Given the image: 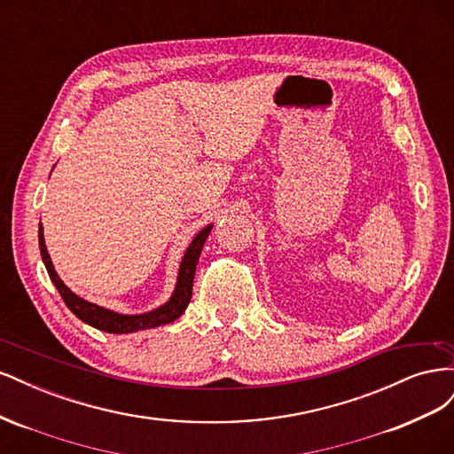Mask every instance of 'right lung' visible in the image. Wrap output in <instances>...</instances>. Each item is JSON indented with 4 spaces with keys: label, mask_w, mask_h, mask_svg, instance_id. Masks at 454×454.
<instances>
[{
    "label": "right lung",
    "mask_w": 454,
    "mask_h": 454,
    "mask_svg": "<svg viewBox=\"0 0 454 454\" xmlns=\"http://www.w3.org/2000/svg\"><path fill=\"white\" fill-rule=\"evenodd\" d=\"M212 227L214 225H206L204 229H200L195 235V239L191 240V244L187 246V250L182 257L180 269H177V278H176L174 292L168 297L167 303H162L160 307L149 310V312H142V314H122V312H117V310H112V309H106L102 305L90 303V301L74 294L70 287H67L62 282V278L59 277V272L54 270V265H52L51 255L47 252V246H45L43 225H41V223H39V250H41V257H43V263H45L49 277H51L52 284L57 286V290L62 295L67 309H70L79 320H83L85 324H89L96 329H100V332L121 335V333L140 332V329L159 327V325L170 324V322L180 318V316L184 314V310L189 305L191 294H193L195 269H197V263H199L202 246H204L206 239H208Z\"/></svg>",
    "instance_id": "add662e5"
}]
</instances>
